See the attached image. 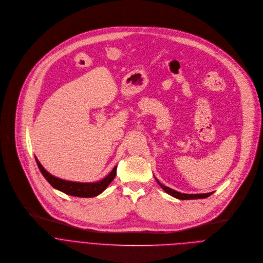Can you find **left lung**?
<instances>
[{
    "label": "left lung",
    "instance_id": "8db88e82",
    "mask_svg": "<svg viewBox=\"0 0 263 263\" xmlns=\"http://www.w3.org/2000/svg\"><path fill=\"white\" fill-rule=\"evenodd\" d=\"M154 178H155V177H154ZM155 180H156V182L160 184V186H161L167 194H169V195H171L172 197H174V198H176V199H179V200L204 199V198H207V197H209V196H211V195L213 194V193H207V194H183V193H179V192H177V191H175V190H172V189H170V187H168V186L162 184L156 178H155Z\"/></svg>",
    "mask_w": 263,
    "mask_h": 263
}]
</instances>
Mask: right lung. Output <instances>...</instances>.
<instances>
[{"instance_id":"right-lung-1","label":"right lung","mask_w":263,"mask_h":263,"mask_svg":"<svg viewBox=\"0 0 263 263\" xmlns=\"http://www.w3.org/2000/svg\"><path fill=\"white\" fill-rule=\"evenodd\" d=\"M36 163L38 165V168L44 178L48 181V183L58 191L65 193L66 195L74 196V197H81V198H91L98 196L101 194L104 190L108 187V185L112 182V180L116 176V170L117 166L114 167V169L106 176L102 178L99 181L95 182H77V181H69L65 180L62 178H58L54 175H51L48 173L40 164V162L37 160V157L35 156Z\"/></svg>"}]
</instances>
